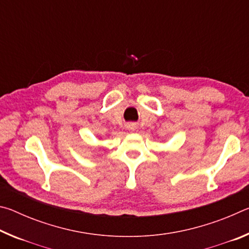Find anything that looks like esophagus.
<instances>
[{
  "label": "esophagus",
  "instance_id": "esophagus-1",
  "mask_svg": "<svg viewBox=\"0 0 249 249\" xmlns=\"http://www.w3.org/2000/svg\"><path fill=\"white\" fill-rule=\"evenodd\" d=\"M127 129H129V130H135V129H136V125H135L134 123H130V124L127 125Z\"/></svg>",
  "mask_w": 249,
  "mask_h": 249
}]
</instances>
